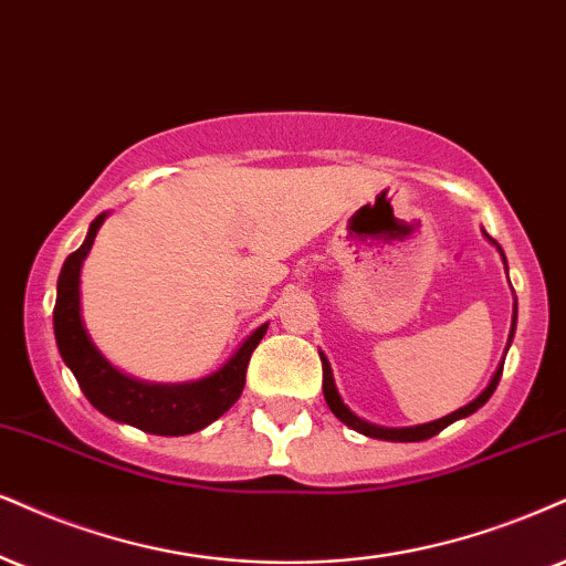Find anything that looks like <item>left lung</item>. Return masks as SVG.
<instances>
[{"instance_id": "1", "label": "left lung", "mask_w": 566, "mask_h": 566, "mask_svg": "<svg viewBox=\"0 0 566 566\" xmlns=\"http://www.w3.org/2000/svg\"><path fill=\"white\" fill-rule=\"evenodd\" d=\"M491 241H493V239H491ZM493 243H496V241H493ZM499 251H501V247H499ZM501 256H504V251H501ZM514 325H517V304H514V319H512V333H509V344H512ZM506 348H509V346H506ZM319 359H323V394H325V401H327V407H331L333 415H336L338 420L344 422V424H348V428H352V430L361 432V436H367V438H380V441H399V443L428 441V438L438 436V432H441L443 428H449L451 422L462 420V417L472 415V411H478L488 399H491L493 390H496L499 380H501V373H504V365H501V367L496 369V375H493V380L488 382V388L483 390V394L478 396L475 401H470V403H467V407H462V409L451 411V415L441 417V420L428 422V424H417V428H378V424H369V422H365V420H359V417L354 415V411L348 409L344 401H340V396H338V390H336V382H333L331 365H327V359L323 357V354H319Z\"/></svg>"}]
</instances>
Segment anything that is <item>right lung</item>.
Instances as JSON below:
<instances>
[{"label": "right lung", "instance_id": "obj_1", "mask_svg": "<svg viewBox=\"0 0 566 566\" xmlns=\"http://www.w3.org/2000/svg\"><path fill=\"white\" fill-rule=\"evenodd\" d=\"M104 218L107 214H99L91 222L86 241L62 264L57 302H54V338L62 359L73 369L83 396L109 420L128 422L151 436H188L207 428L239 401L251 352L262 340L268 325L256 327L228 365L205 380L184 382V386H151L117 373L91 344L81 319V264Z\"/></svg>", "mask_w": 566, "mask_h": 566}]
</instances>
